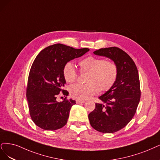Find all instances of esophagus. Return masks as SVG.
Wrapping results in <instances>:
<instances>
[{"instance_id": "esophagus-1", "label": "esophagus", "mask_w": 160, "mask_h": 160, "mask_svg": "<svg viewBox=\"0 0 160 160\" xmlns=\"http://www.w3.org/2000/svg\"><path fill=\"white\" fill-rule=\"evenodd\" d=\"M84 102H85L84 100H76L77 104H82V103H84Z\"/></svg>"}]
</instances>
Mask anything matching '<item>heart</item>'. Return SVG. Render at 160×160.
<instances>
[{"instance_id":"heart-1","label":"heart","mask_w":160,"mask_h":160,"mask_svg":"<svg viewBox=\"0 0 160 160\" xmlns=\"http://www.w3.org/2000/svg\"><path fill=\"white\" fill-rule=\"evenodd\" d=\"M82 72L88 73L86 84H74L70 88L72 97L78 100H87L98 92H106L112 88L116 81L118 70L112 61L89 56L79 62ZM63 76L66 82L72 84L76 80L77 72L74 64L68 62L63 68Z\"/></svg>"}]
</instances>
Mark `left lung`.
Segmentation results:
<instances>
[{
    "instance_id": "left-lung-1",
    "label": "left lung",
    "mask_w": 160,
    "mask_h": 160,
    "mask_svg": "<svg viewBox=\"0 0 160 160\" xmlns=\"http://www.w3.org/2000/svg\"><path fill=\"white\" fill-rule=\"evenodd\" d=\"M94 54L112 60L118 74L112 88L99 96L102 103H96L88 119L96 130L114 133L124 128L136 112L141 95L138 71L130 56L119 48H100Z\"/></svg>"
}]
</instances>
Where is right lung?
I'll use <instances>...</instances> for the list:
<instances>
[{
	"instance_id": "1",
	"label": "right lung",
	"mask_w": 160,
	"mask_h": 160,
	"mask_svg": "<svg viewBox=\"0 0 160 160\" xmlns=\"http://www.w3.org/2000/svg\"><path fill=\"white\" fill-rule=\"evenodd\" d=\"M89 50L56 44L42 50L35 58L29 73L27 98L30 116L39 128L56 130L66 124L70 110L76 101L56 100L61 91L65 96L68 94L63 90L66 83L63 76L64 66Z\"/></svg>"
}]
</instances>
